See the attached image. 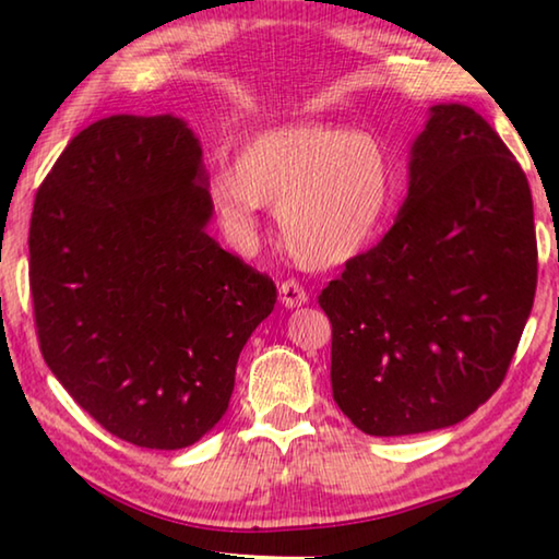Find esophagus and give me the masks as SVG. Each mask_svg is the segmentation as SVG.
<instances>
[{
    "label": "esophagus",
    "instance_id": "obj_1",
    "mask_svg": "<svg viewBox=\"0 0 559 559\" xmlns=\"http://www.w3.org/2000/svg\"><path fill=\"white\" fill-rule=\"evenodd\" d=\"M278 293H281V302L286 308H298V306H302V302H308V293L296 278L283 281Z\"/></svg>",
    "mask_w": 559,
    "mask_h": 559
}]
</instances>
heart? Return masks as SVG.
I'll return each instance as SVG.
<instances>
[{
  "instance_id": "heart-1",
  "label": "heart",
  "mask_w": 559,
  "mask_h": 559,
  "mask_svg": "<svg viewBox=\"0 0 559 559\" xmlns=\"http://www.w3.org/2000/svg\"><path fill=\"white\" fill-rule=\"evenodd\" d=\"M390 189L380 140L325 122L263 130L241 145L234 169L210 175L214 212L226 231L253 234L261 206H271L290 257L313 269L337 266L362 249Z\"/></svg>"
}]
</instances>
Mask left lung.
Listing matches in <instances>:
<instances>
[{
    "label": "left lung",
    "instance_id": "obj_1",
    "mask_svg": "<svg viewBox=\"0 0 559 559\" xmlns=\"http://www.w3.org/2000/svg\"><path fill=\"white\" fill-rule=\"evenodd\" d=\"M535 286L523 167L484 116L439 103L392 229L318 296L337 406L370 437L466 419L503 384Z\"/></svg>",
    "mask_w": 559,
    "mask_h": 559
}]
</instances>
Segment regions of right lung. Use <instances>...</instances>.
<instances>
[{
	"mask_svg": "<svg viewBox=\"0 0 559 559\" xmlns=\"http://www.w3.org/2000/svg\"><path fill=\"white\" fill-rule=\"evenodd\" d=\"M202 147L173 116H110L36 192L29 288L41 355L103 429L143 449L200 441L276 283L210 234Z\"/></svg>",
	"mask_w": 559,
	"mask_h": 559,
	"instance_id": "right-lung-1",
	"label": "right lung"
}]
</instances>
